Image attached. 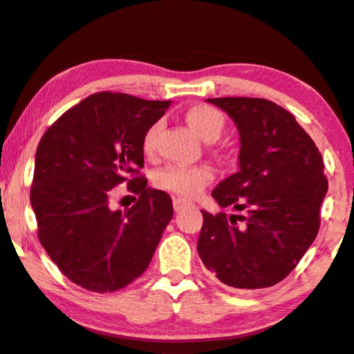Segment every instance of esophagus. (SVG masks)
<instances>
[{"label": "esophagus", "mask_w": 354, "mask_h": 354, "mask_svg": "<svg viewBox=\"0 0 354 354\" xmlns=\"http://www.w3.org/2000/svg\"><path fill=\"white\" fill-rule=\"evenodd\" d=\"M186 205H189V202L185 201V199H181V197H174V199H173V209L176 210V212L183 210Z\"/></svg>", "instance_id": "obj_1"}]
</instances>
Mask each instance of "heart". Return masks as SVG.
Wrapping results in <instances>:
<instances>
[{"mask_svg":"<svg viewBox=\"0 0 354 354\" xmlns=\"http://www.w3.org/2000/svg\"><path fill=\"white\" fill-rule=\"evenodd\" d=\"M186 121L202 139L215 140L220 138L225 128V116L215 106L199 103L186 110ZM160 124H153L145 131L142 139V150L152 157L157 150V139ZM214 181V169L205 165L199 167H185V165H169L157 174V185L181 197L199 196L207 185Z\"/></svg>","mask_w":354,"mask_h":354,"instance_id":"obj_1","label":"heart"}]
</instances>
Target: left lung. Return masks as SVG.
Returning <instances> with one entry per match:
<instances>
[{
  "label": "left lung",
  "mask_w": 354,
  "mask_h": 354,
  "mask_svg": "<svg viewBox=\"0 0 354 354\" xmlns=\"http://www.w3.org/2000/svg\"><path fill=\"white\" fill-rule=\"evenodd\" d=\"M207 102L233 118L241 138L239 171L212 196L243 215L201 210L197 252L221 283L241 290L273 286L290 275L319 233L328 189L322 153L277 103L248 97Z\"/></svg>",
  "instance_id": "obj_1"
}]
</instances>
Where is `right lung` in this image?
I'll list each match as a JSON object with an SVG mask.
<instances>
[{
	"label": "right lung",
	"instance_id": "1",
	"mask_svg": "<svg viewBox=\"0 0 354 354\" xmlns=\"http://www.w3.org/2000/svg\"><path fill=\"white\" fill-rule=\"evenodd\" d=\"M169 103L98 92L64 111L40 139L30 204L40 244L73 283L113 293L147 270L173 204L140 174L142 139ZM124 182L138 201L113 211L112 189Z\"/></svg>",
	"mask_w": 354,
	"mask_h": 354
}]
</instances>
